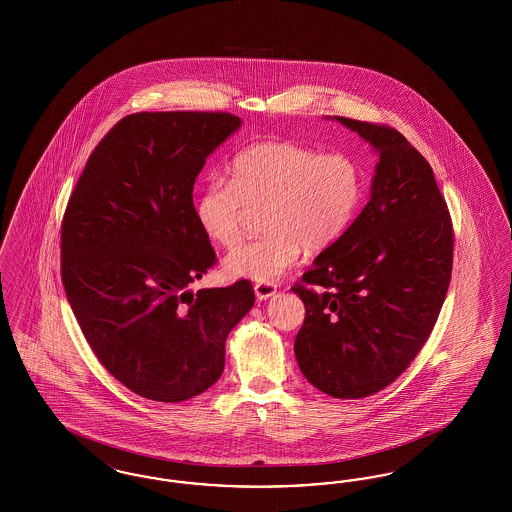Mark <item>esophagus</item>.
<instances>
[{
	"label": "esophagus",
	"mask_w": 512,
	"mask_h": 512,
	"mask_svg": "<svg viewBox=\"0 0 512 512\" xmlns=\"http://www.w3.org/2000/svg\"><path fill=\"white\" fill-rule=\"evenodd\" d=\"M255 295L259 301H267L276 293V284H255Z\"/></svg>",
	"instance_id": "1"
}]
</instances>
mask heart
Segmentation results:
<instances>
[{
    "instance_id": "obj_1",
    "label": "heart",
    "mask_w": 512,
    "mask_h": 512,
    "mask_svg": "<svg viewBox=\"0 0 512 512\" xmlns=\"http://www.w3.org/2000/svg\"><path fill=\"white\" fill-rule=\"evenodd\" d=\"M232 178H211L195 199L203 234L238 244L247 209L265 205L263 238L234 247L224 272L259 284L278 280L307 249H324L347 230L363 201V172L345 153H318L293 142H257L232 161Z\"/></svg>"
}]
</instances>
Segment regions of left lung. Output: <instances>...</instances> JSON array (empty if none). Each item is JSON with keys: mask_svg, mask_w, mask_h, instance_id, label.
Listing matches in <instances>:
<instances>
[{"mask_svg": "<svg viewBox=\"0 0 512 512\" xmlns=\"http://www.w3.org/2000/svg\"><path fill=\"white\" fill-rule=\"evenodd\" d=\"M378 155L370 199L295 284L305 322L295 359L317 390H384L428 340L453 268V228L428 161L397 130L334 117Z\"/></svg>", "mask_w": 512, "mask_h": 512, "instance_id": "1", "label": "left lung"}]
</instances>
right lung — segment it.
Instances as JSON below:
<instances>
[{
	"label": "right lung",
	"instance_id": "right-lung-1",
	"mask_svg": "<svg viewBox=\"0 0 512 512\" xmlns=\"http://www.w3.org/2000/svg\"><path fill=\"white\" fill-rule=\"evenodd\" d=\"M242 119L136 113L90 155L61 230V278L84 338L128 390L178 403L209 390L251 311L249 280L192 292L215 263L195 219V178Z\"/></svg>",
	"mask_w": 512,
	"mask_h": 512
}]
</instances>
